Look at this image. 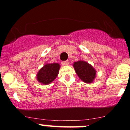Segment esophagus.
<instances>
[{
    "label": "esophagus",
    "mask_w": 130,
    "mask_h": 130,
    "mask_svg": "<svg viewBox=\"0 0 130 130\" xmlns=\"http://www.w3.org/2000/svg\"><path fill=\"white\" fill-rule=\"evenodd\" d=\"M62 64H63L64 65L68 66V65L69 64V61L67 60V61H63V62H62Z\"/></svg>",
    "instance_id": "1"
}]
</instances>
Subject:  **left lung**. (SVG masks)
<instances>
[{
    "instance_id": "1",
    "label": "left lung",
    "mask_w": 130,
    "mask_h": 130,
    "mask_svg": "<svg viewBox=\"0 0 130 130\" xmlns=\"http://www.w3.org/2000/svg\"><path fill=\"white\" fill-rule=\"evenodd\" d=\"M76 74L83 82L91 83L96 77V71L91 64L85 61L80 60L73 64Z\"/></svg>"
}]
</instances>
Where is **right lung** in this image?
<instances>
[{
  "mask_svg": "<svg viewBox=\"0 0 130 130\" xmlns=\"http://www.w3.org/2000/svg\"><path fill=\"white\" fill-rule=\"evenodd\" d=\"M60 66L58 63L46 64L39 70L36 78L39 83L48 85L52 82L58 75Z\"/></svg>",
  "mask_w": 130,
  "mask_h": 130,
  "instance_id": "add662e5",
  "label": "right lung"
}]
</instances>
